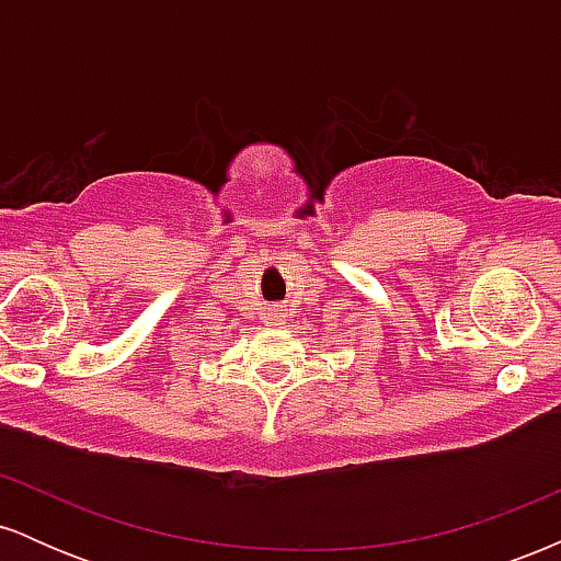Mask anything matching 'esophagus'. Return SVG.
I'll use <instances>...</instances> for the list:
<instances>
[{
  "label": "esophagus",
  "mask_w": 561,
  "mask_h": 561,
  "mask_svg": "<svg viewBox=\"0 0 561 561\" xmlns=\"http://www.w3.org/2000/svg\"><path fill=\"white\" fill-rule=\"evenodd\" d=\"M279 317H282V313H274V321H276V319H279Z\"/></svg>",
  "instance_id": "1"
}]
</instances>
